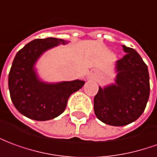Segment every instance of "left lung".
<instances>
[{"mask_svg": "<svg viewBox=\"0 0 157 157\" xmlns=\"http://www.w3.org/2000/svg\"><path fill=\"white\" fill-rule=\"evenodd\" d=\"M126 55L116 62L115 83L103 88L94 98L95 116L112 126H125L144 112L150 95L146 64L135 50L123 45Z\"/></svg>", "mask_w": 157, "mask_h": 157, "instance_id": "1", "label": "left lung"}]
</instances>
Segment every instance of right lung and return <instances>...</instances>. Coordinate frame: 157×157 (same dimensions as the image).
Wrapping results in <instances>:
<instances>
[{
  "label": "right lung",
  "instance_id": "obj_1",
  "mask_svg": "<svg viewBox=\"0 0 157 157\" xmlns=\"http://www.w3.org/2000/svg\"><path fill=\"white\" fill-rule=\"evenodd\" d=\"M68 41L56 38L37 39L28 43L15 56L8 76L11 100L23 116L46 121L61 115L71 94L84 86V80L47 83L38 75L35 64L46 51Z\"/></svg>",
  "mask_w": 157,
  "mask_h": 157
}]
</instances>
